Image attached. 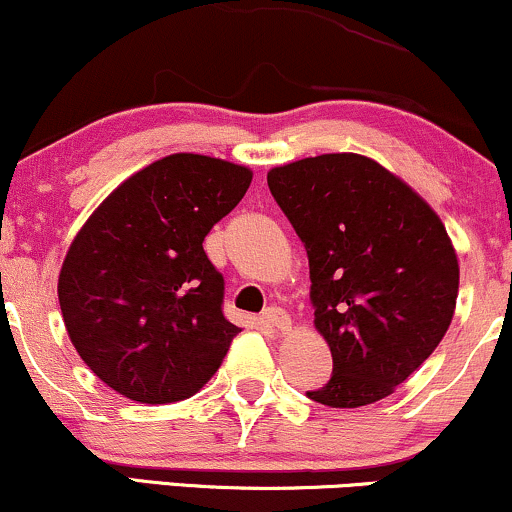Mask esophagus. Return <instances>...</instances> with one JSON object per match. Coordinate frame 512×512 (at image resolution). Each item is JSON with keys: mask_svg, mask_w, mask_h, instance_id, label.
<instances>
[{"mask_svg": "<svg viewBox=\"0 0 512 512\" xmlns=\"http://www.w3.org/2000/svg\"><path fill=\"white\" fill-rule=\"evenodd\" d=\"M261 321L266 323L268 328L280 330V333H285V330H290V326H292L290 314H287V311H282V309H275V306H270V309L263 311Z\"/></svg>", "mask_w": 512, "mask_h": 512, "instance_id": "34e87169", "label": "esophagus"}]
</instances>
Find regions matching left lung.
Masks as SVG:
<instances>
[{"label":"left lung","instance_id":"1","mask_svg":"<svg viewBox=\"0 0 512 512\" xmlns=\"http://www.w3.org/2000/svg\"><path fill=\"white\" fill-rule=\"evenodd\" d=\"M268 186L309 256L314 326L333 376L309 398H388L453 321L460 266L446 227L412 186L357 153L273 167Z\"/></svg>","mask_w":512,"mask_h":512}]
</instances>
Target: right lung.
I'll return each instance as SVG.
<instances>
[{"mask_svg": "<svg viewBox=\"0 0 512 512\" xmlns=\"http://www.w3.org/2000/svg\"><path fill=\"white\" fill-rule=\"evenodd\" d=\"M249 167L174 153L119 184L71 242L59 306L71 345L124 398L167 405L198 393L239 328L203 239L242 201Z\"/></svg>", "mask_w": 512, "mask_h": 512, "instance_id": "add662e5", "label": "right lung"}]
</instances>
